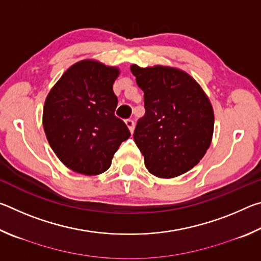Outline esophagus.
I'll return each instance as SVG.
<instances>
[{
    "label": "esophagus",
    "instance_id": "obj_1",
    "mask_svg": "<svg viewBox=\"0 0 261 261\" xmlns=\"http://www.w3.org/2000/svg\"><path fill=\"white\" fill-rule=\"evenodd\" d=\"M125 124H126V126L129 127V130H130V132L132 134V132H134V130H135V122H134V120H125Z\"/></svg>",
    "mask_w": 261,
    "mask_h": 261
}]
</instances>
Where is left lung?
I'll use <instances>...</instances> for the list:
<instances>
[{
    "mask_svg": "<svg viewBox=\"0 0 261 261\" xmlns=\"http://www.w3.org/2000/svg\"><path fill=\"white\" fill-rule=\"evenodd\" d=\"M144 91L145 115L137 122L134 139L145 166L154 176L173 178L198 165L208 149L214 113L194 79L176 68L131 65Z\"/></svg>",
    "mask_w": 261,
    "mask_h": 261,
    "instance_id": "1",
    "label": "left lung"
}]
</instances>
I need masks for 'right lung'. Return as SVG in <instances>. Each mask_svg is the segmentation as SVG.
Wrapping results in <instances>:
<instances>
[{
	"instance_id": "obj_1",
	"label": "right lung",
	"mask_w": 261,
	"mask_h": 261,
	"mask_svg": "<svg viewBox=\"0 0 261 261\" xmlns=\"http://www.w3.org/2000/svg\"><path fill=\"white\" fill-rule=\"evenodd\" d=\"M120 70L84 60L70 67L48 93L43 129L53 151L70 169L102 174L130 131L115 116L113 84Z\"/></svg>"
}]
</instances>
